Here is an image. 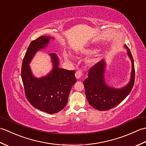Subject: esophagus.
<instances>
[{
	"label": "esophagus",
	"mask_w": 146,
	"mask_h": 146,
	"mask_svg": "<svg viewBox=\"0 0 146 146\" xmlns=\"http://www.w3.org/2000/svg\"><path fill=\"white\" fill-rule=\"evenodd\" d=\"M83 75V73L81 70L77 71L75 73V76L77 79H79L81 78V76Z\"/></svg>",
	"instance_id": "34e87169"
}]
</instances>
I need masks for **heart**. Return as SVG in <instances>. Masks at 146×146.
Wrapping results in <instances>:
<instances>
[{
  "mask_svg": "<svg viewBox=\"0 0 146 146\" xmlns=\"http://www.w3.org/2000/svg\"><path fill=\"white\" fill-rule=\"evenodd\" d=\"M91 52H92V51L89 50V49H82L80 51V53L82 54H89L91 53Z\"/></svg>",
  "mask_w": 146,
  "mask_h": 146,
  "instance_id": "1",
  "label": "heart"
}]
</instances>
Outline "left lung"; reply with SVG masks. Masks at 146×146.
Segmentation results:
<instances>
[{
    "mask_svg": "<svg viewBox=\"0 0 146 146\" xmlns=\"http://www.w3.org/2000/svg\"><path fill=\"white\" fill-rule=\"evenodd\" d=\"M127 48L129 57L132 62L131 77L129 83L124 87L115 88L108 86L105 81V70L106 64L102 60L89 70L88 78L83 81L86 97L90 105L98 110H107L121 103L131 92L134 85V63L129 48Z\"/></svg>",
    "mask_w": 146,
    "mask_h": 146,
    "instance_id": "left-lung-1",
    "label": "left lung"
}]
</instances>
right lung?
I'll return each mask as SVG.
<instances>
[{"mask_svg":"<svg viewBox=\"0 0 146 146\" xmlns=\"http://www.w3.org/2000/svg\"><path fill=\"white\" fill-rule=\"evenodd\" d=\"M54 38L41 36L30 43L22 64L21 77L26 97L34 107L48 113H56L66 106L73 85L76 82L75 71L59 68L56 54H49L52 70L45 76L38 78L33 75L29 63L36 52L48 46Z\"/></svg>","mask_w":146,"mask_h":146,"instance_id":"right-lung-1","label":"right lung"}]
</instances>
